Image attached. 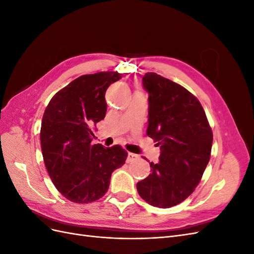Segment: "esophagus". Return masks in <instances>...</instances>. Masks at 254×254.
Masks as SVG:
<instances>
[{
	"instance_id": "34e87169",
	"label": "esophagus",
	"mask_w": 254,
	"mask_h": 254,
	"mask_svg": "<svg viewBox=\"0 0 254 254\" xmlns=\"http://www.w3.org/2000/svg\"><path fill=\"white\" fill-rule=\"evenodd\" d=\"M137 158V155H135V153H132V152H128V157H127V162H132V161H134L135 159Z\"/></svg>"
}]
</instances>
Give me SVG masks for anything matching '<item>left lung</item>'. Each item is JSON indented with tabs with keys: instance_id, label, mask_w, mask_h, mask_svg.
Listing matches in <instances>:
<instances>
[{
	"instance_id": "left-lung-1",
	"label": "left lung",
	"mask_w": 254,
	"mask_h": 254,
	"mask_svg": "<svg viewBox=\"0 0 254 254\" xmlns=\"http://www.w3.org/2000/svg\"><path fill=\"white\" fill-rule=\"evenodd\" d=\"M148 92L147 135L160 146L159 163L137 182V193L150 205L171 207L182 202L200 182L211 157L213 133L201 104L189 92L156 73H146Z\"/></svg>"
}]
</instances>
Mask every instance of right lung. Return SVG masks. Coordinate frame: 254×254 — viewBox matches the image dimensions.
Returning <instances> with one entry per match:
<instances>
[{
  "mask_svg": "<svg viewBox=\"0 0 254 254\" xmlns=\"http://www.w3.org/2000/svg\"><path fill=\"white\" fill-rule=\"evenodd\" d=\"M118 72L82 75L53 96L40 131L42 156L54 186L66 199L89 203L109 189L111 174L125 164L120 145L92 144L91 127L105 119L106 91L121 79Z\"/></svg>",
  "mask_w": 254,
  "mask_h": 254,
  "instance_id": "right-lung-1",
  "label": "right lung"
}]
</instances>
